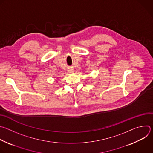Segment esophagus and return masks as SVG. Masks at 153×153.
<instances>
[{"instance_id":"34e87169","label":"esophagus","mask_w":153,"mask_h":153,"mask_svg":"<svg viewBox=\"0 0 153 153\" xmlns=\"http://www.w3.org/2000/svg\"><path fill=\"white\" fill-rule=\"evenodd\" d=\"M69 72H70V73H73V70H69Z\"/></svg>"}]
</instances>
